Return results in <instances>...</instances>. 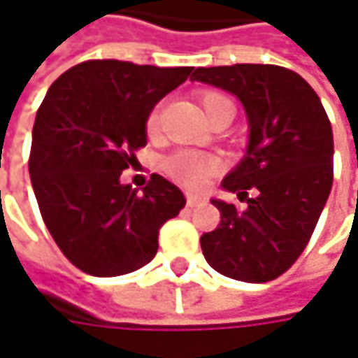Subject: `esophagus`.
Here are the masks:
<instances>
[{
    "label": "esophagus",
    "mask_w": 358,
    "mask_h": 358,
    "mask_svg": "<svg viewBox=\"0 0 358 358\" xmlns=\"http://www.w3.org/2000/svg\"><path fill=\"white\" fill-rule=\"evenodd\" d=\"M199 203H203L201 196H194V194H188V196H186V205H188V207H196Z\"/></svg>",
    "instance_id": "1"
}]
</instances>
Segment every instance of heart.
<instances>
[{
    "instance_id": "obj_1",
    "label": "heart",
    "mask_w": 358,
    "mask_h": 358,
    "mask_svg": "<svg viewBox=\"0 0 358 358\" xmlns=\"http://www.w3.org/2000/svg\"><path fill=\"white\" fill-rule=\"evenodd\" d=\"M199 99H201V108H203L207 117L215 109L232 106V101L217 91H205V93H201ZM157 128H159V109L155 108L147 117V132L155 134ZM217 170H220V159L215 155L192 151V149H182V151H176L164 159V172L172 180H176L188 188H203Z\"/></svg>"
}]
</instances>
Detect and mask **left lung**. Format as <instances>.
Returning a JSON list of instances; mask_svg holds the SVG:
<instances>
[{
    "mask_svg": "<svg viewBox=\"0 0 358 358\" xmlns=\"http://www.w3.org/2000/svg\"><path fill=\"white\" fill-rule=\"evenodd\" d=\"M192 80L236 95L250 128L245 159L222 182L226 190L247 201V207L211 201L222 222L201 236L203 255L215 271L232 280L271 282L288 271L309 245L329 196V117L311 85L282 66L196 68Z\"/></svg>",
    "mask_w": 358,
    "mask_h": 358,
    "instance_id": "left-lung-1",
    "label": "left lung"
}]
</instances>
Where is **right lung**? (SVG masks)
Instances as JSON below:
<instances>
[{"mask_svg": "<svg viewBox=\"0 0 358 358\" xmlns=\"http://www.w3.org/2000/svg\"><path fill=\"white\" fill-rule=\"evenodd\" d=\"M190 74V66L89 59L49 87L33 126L29 172L49 234L80 271L113 278L141 269L157 252L159 228L186 205L159 174L143 192L120 176L147 145L151 109Z\"/></svg>", "mask_w": 358, "mask_h": 358, "instance_id": "right-lung-1", "label": "right lung"}]
</instances>
